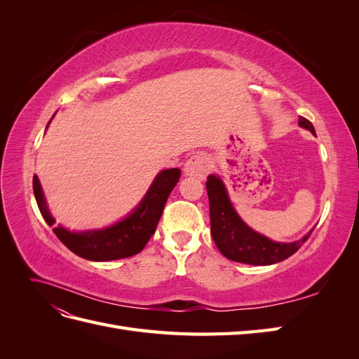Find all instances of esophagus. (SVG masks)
I'll use <instances>...</instances> for the list:
<instances>
[{
    "label": "esophagus",
    "mask_w": 359,
    "mask_h": 359,
    "mask_svg": "<svg viewBox=\"0 0 359 359\" xmlns=\"http://www.w3.org/2000/svg\"><path fill=\"white\" fill-rule=\"evenodd\" d=\"M211 169V158L206 154H194L191 156L186 165H184V173L187 177H194L203 180Z\"/></svg>",
    "instance_id": "obj_1"
}]
</instances>
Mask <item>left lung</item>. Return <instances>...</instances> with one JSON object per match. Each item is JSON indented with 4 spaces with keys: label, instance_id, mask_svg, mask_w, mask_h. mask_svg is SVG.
Returning a JSON list of instances; mask_svg holds the SVG:
<instances>
[{
    "label": "left lung",
    "instance_id": "1",
    "mask_svg": "<svg viewBox=\"0 0 359 359\" xmlns=\"http://www.w3.org/2000/svg\"><path fill=\"white\" fill-rule=\"evenodd\" d=\"M298 124L304 128L314 132L313 124L307 118L299 116ZM206 193L210 201V219H211V235L212 240L220 250L222 255L233 262H241L248 265H273L287 259L297 253L299 247L309 240L306 235L295 243H274L266 236L260 235L238 217L233 206L227 196L224 184L215 175H210L205 182Z\"/></svg>",
    "mask_w": 359,
    "mask_h": 359
}]
</instances>
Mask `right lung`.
Here are the masks:
<instances>
[{
	"label": "right lung",
	"instance_id": "right-lung-1",
	"mask_svg": "<svg viewBox=\"0 0 359 359\" xmlns=\"http://www.w3.org/2000/svg\"><path fill=\"white\" fill-rule=\"evenodd\" d=\"M180 177L181 170L177 168L160 172L137 208L126 220L114 224L112 227L76 233L58 226L53 229V233L70 252L83 259L95 260V262L135 256L142 252L151 235L156 232L165 203L170 191L180 181ZM32 190H34V196L43 219L49 226H53L55 220L52 219L48 211L37 175L32 178Z\"/></svg>",
	"mask_w": 359,
	"mask_h": 359
}]
</instances>
